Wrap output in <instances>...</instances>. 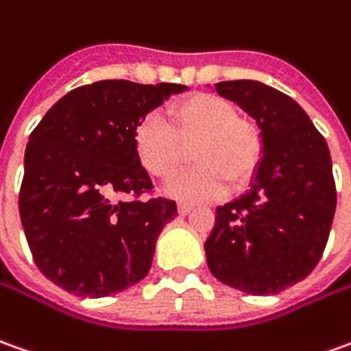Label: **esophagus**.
Segmentation results:
<instances>
[{"label": "esophagus", "instance_id": "esophagus-1", "mask_svg": "<svg viewBox=\"0 0 351 351\" xmlns=\"http://www.w3.org/2000/svg\"><path fill=\"white\" fill-rule=\"evenodd\" d=\"M191 210H193V204H189V203H180V204H178V213H180L181 216L189 214Z\"/></svg>", "mask_w": 351, "mask_h": 351}]
</instances>
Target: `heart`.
<instances>
[{
	"label": "heart",
	"mask_w": 351,
	"mask_h": 351,
	"mask_svg": "<svg viewBox=\"0 0 351 351\" xmlns=\"http://www.w3.org/2000/svg\"><path fill=\"white\" fill-rule=\"evenodd\" d=\"M135 154L148 176L170 180L187 160L193 170L171 181L168 193L185 201H213L228 183L241 189L258 170L265 152L261 127L237 115L234 102L218 94L199 93L170 106L168 123L147 115L135 129Z\"/></svg>",
	"instance_id": "obj_1"
}]
</instances>
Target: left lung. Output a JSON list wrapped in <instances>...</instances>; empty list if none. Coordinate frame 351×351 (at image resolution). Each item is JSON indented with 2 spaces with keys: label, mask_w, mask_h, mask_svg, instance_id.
Listing matches in <instances>:
<instances>
[{
  "label": "left lung",
  "mask_w": 351,
  "mask_h": 351,
  "mask_svg": "<svg viewBox=\"0 0 351 351\" xmlns=\"http://www.w3.org/2000/svg\"><path fill=\"white\" fill-rule=\"evenodd\" d=\"M216 90L257 119L265 152L251 189L216 208L206 263L232 288L278 293L323 257L336 210L330 152L288 94L258 81L218 82Z\"/></svg>",
  "instance_id": "left-lung-1"
}]
</instances>
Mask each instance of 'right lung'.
Returning a JSON list of instances; mask_svg holds the SVG:
<instances>
[{"label": "right lung", "instance_id": "add662e5", "mask_svg": "<svg viewBox=\"0 0 351 351\" xmlns=\"http://www.w3.org/2000/svg\"><path fill=\"white\" fill-rule=\"evenodd\" d=\"M185 84L114 79L79 86L30 133L19 193L21 222L40 272L82 298L145 278L176 201L152 195L135 154V129ZM127 194V202L119 197Z\"/></svg>", "mask_w": 351, "mask_h": 351}]
</instances>
